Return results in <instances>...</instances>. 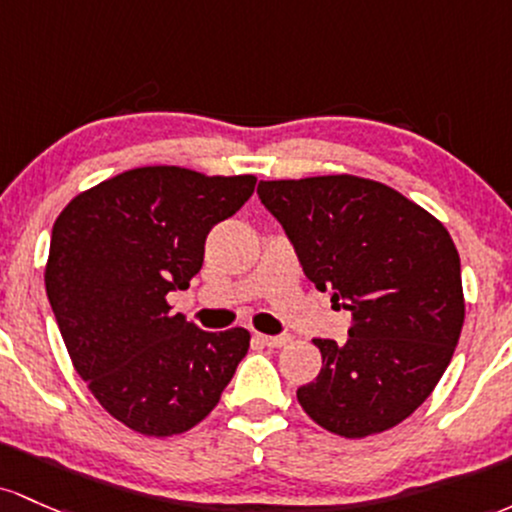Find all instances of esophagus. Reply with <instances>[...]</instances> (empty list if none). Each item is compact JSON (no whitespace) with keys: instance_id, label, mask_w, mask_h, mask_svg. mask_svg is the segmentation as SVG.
I'll use <instances>...</instances> for the list:
<instances>
[{"instance_id":"esophagus-1","label":"esophagus","mask_w":512,"mask_h":512,"mask_svg":"<svg viewBox=\"0 0 512 512\" xmlns=\"http://www.w3.org/2000/svg\"><path fill=\"white\" fill-rule=\"evenodd\" d=\"M256 338L268 348H283L285 343H290V336H266V333H258Z\"/></svg>"}]
</instances>
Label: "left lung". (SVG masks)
<instances>
[{
	"instance_id": "obj_1",
	"label": "left lung",
	"mask_w": 512,
	"mask_h": 512,
	"mask_svg": "<svg viewBox=\"0 0 512 512\" xmlns=\"http://www.w3.org/2000/svg\"><path fill=\"white\" fill-rule=\"evenodd\" d=\"M304 275L348 309V341L314 338L321 372L302 409L343 438L382 433L428 399L464 324L459 254L430 212L358 176L261 181Z\"/></svg>"
}]
</instances>
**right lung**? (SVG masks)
<instances>
[{
	"instance_id": "add662e5",
	"label": "right lung",
	"mask_w": 512,
	"mask_h": 512,
	"mask_svg": "<svg viewBox=\"0 0 512 512\" xmlns=\"http://www.w3.org/2000/svg\"><path fill=\"white\" fill-rule=\"evenodd\" d=\"M254 176L142 166L79 193L50 237L45 292L79 377L142 435L166 438L215 409L249 331H203L166 295L203 268L205 239L254 193Z\"/></svg>"
}]
</instances>
